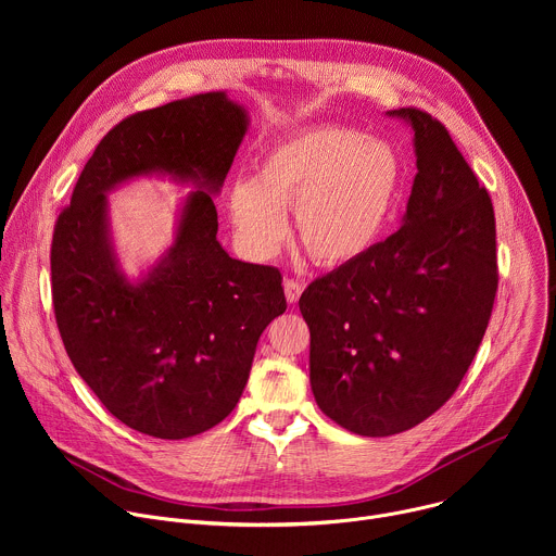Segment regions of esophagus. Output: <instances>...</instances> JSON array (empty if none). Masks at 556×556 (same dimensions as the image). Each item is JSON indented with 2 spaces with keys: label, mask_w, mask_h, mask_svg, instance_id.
I'll list each match as a JSON object with an SVG mask.
<instances>
[{
  "label": "esophagus",
  "mask_w": 556,
  "mask_h": 556,
  "mask_svg": "<svg viewBox=\"0 0 556 556\" xmlns=\"http://www.w3.org/2000/svg\"><path fill=\"white\" fill-rule=\"evenodd\" d=\"M283 290H286V299H288L290 303H296L299 296H301V292H303V283H299L296 279H286V281H283Z\"/></svg>",
  "instance_id": "esophagus-1"
}]
</instances>
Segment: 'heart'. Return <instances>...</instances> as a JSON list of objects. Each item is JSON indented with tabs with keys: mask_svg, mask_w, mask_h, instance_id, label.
<instances>
[{
	"mask_svg": "<svg viewBox=\"0 0 556 556\" xmlns=\"http://www.w3.org/2000/svg\"><path fill=\"white\" fill-rule=\"evenodd\" d=\"M403 185V157L389 140L337 125L294 131L260 153L251 180L230 185L235 242L251 260H273L292 208L296 242L316 262L352 264L382 240Z\"/></svg>",
	"mask_w": 556,
	"mask_h": 556,
	"instance_id": "b5f03b06",
	"label": "heart"
}]
</instances>
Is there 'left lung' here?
<instances>
[{
    "instance_id": "8db88e82",
    "label": "left lung",
    "mask_w": 556,
    "mask_h": 556,
    "mask_svg": "<svg viewBox=\"0 0 556 556\" xmlns=\"http://www.w3.org/2000/svg\"><path fill=\"white\" fill-rule=\"evenodd\" d=\"M405 224L299 299L316 405L343 429L384 438L435 414L470 367L497 294L495 211L446 127L418 108Z\"/></svg>"
}]
</instances>
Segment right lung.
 <instances>
[{
    "label": "right lung",
    "mask_w": 556,
    "mask_h": 556,
    "mask_svg": "<svg viewBox=\"0 0 556 556\" xmlns=\"http://www.w3.org/2000/svg\"><path fill=\"white\" fill-rule=\"evenodd\" d=\"M247 112L206 92L123 118L97 144L54 224L50 270L65 352L105 409L129 429L182 440L240 401L255 348L286 312L275 266L228 257L217 193L247 134ZM149 173L191 179L177 242L147 278L117 270L104 193Z\"/></svg>",
    "instance_id": "1"
}]
</instances>
